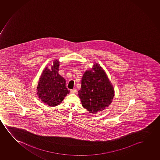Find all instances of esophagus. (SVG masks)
Instances as JSON below:
<instances>
[{"instance_id": "34e87169", "label": "esophagus", "mask_w": 160, "mask_h": 160, "mask_svg": "<svg viewBox=\"0 0 160 160\" xmlns=\"http://www.w3.org/2000/svg\"><path fill=\"white\" fill-rule=\"evenodd\" d=\"M70 92H71V93H77V90L76 89H72L70 91Z\"/></svg>"}]
</instances>
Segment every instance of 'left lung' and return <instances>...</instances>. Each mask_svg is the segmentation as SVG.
Instances as JSON below:
<instances>
[{
    "mask_svg": "<svg viewBox=\"0 0 160 160\" xmlns=\"http://www.w3.org/2000/svg\"><path fill=\"white\" fill-rule=\"evenodd\" d=\"M78 92L82 107L92 114L108 107L115 94L114 87L107 74L97 63H94L91 69L86 70Z\"/></svg>",
    "mask_w": 160,
    "mask_h": 160,
    "instance_id": "8db88e82",
    "label": "left lung"
}]
</instances>
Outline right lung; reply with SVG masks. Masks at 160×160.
Wrapping results in <instances>:
<instances>
[{
    "label": "right lung",
    "instance_id": "add662e5",
    "mask_svg": "<svg viewBox=\"0 0 160 160\" xmlns=\"http://www.w3.org/2000/svg\"><path fill=\"white\" fill-rule=\"evenodd\" d=\"M59 62L56 59L51 66L42 70L37 91L41 101L51 107L60 104L70 91L66 88V81L58 73Z\"/></svg>",
    "mask_w": 160,
    "mask_h": 160
}]
</instances>
